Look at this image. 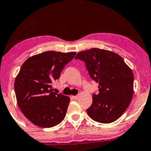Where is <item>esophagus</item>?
I'll use <instances>...</instances> for the list:
<instances>
[{"instance_id": "34e87169", "label": "esophagus", "mask_w": 151, "mask_h": 151, "mask_svg": "<svg viewBox=\"0 0 151 151\" xmlns=\"http://www.w3.org/2000/svg\"><path fill=\"white\" fill-rule=\"evenodd\" d=\"M71 98L73 99V100H77L78 98V96H71Z\"/></svg>"}]
</instances>
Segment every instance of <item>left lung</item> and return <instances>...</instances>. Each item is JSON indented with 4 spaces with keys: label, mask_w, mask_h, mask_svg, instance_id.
<instances>
[{
    "label": "left lung",
    "mask_w": 151,
    "mask_h": 151,
    "mask_svg": "<svg viewBox=\"0 0 151 151\" xmlns=\"http://www.w3.org/2000/svg\"><path fill=\"white\" fill-rule=\"evenodd\" d=\"M86 64L90 77L99 83V93L93 95L87 112L94 121L109 124L129 107L133 94L134 76L122 58L113 51L92 48L76 55Z\"/></svg>",
    "instance_id": "obj_1"
}]
</instances>
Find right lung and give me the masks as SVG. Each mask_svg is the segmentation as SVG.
Returning <instances> with one entry per match:
<instances>
[{
  "instance_id": "obj_1",
  "label": "right lung",
  "mask_w": 151,
  "mask_h": 151,
  "mask_svg": "<svg viewBox=\"0 0 151 151\" xmlns=\"http://www.w3.org/2000/svg\"><path fill=\"white\" fill-rule=\"evenodd\" d=\"M76 54L48 51L29 58L22 64L14 90L20 111L34 124L50 128L65 118L70 98L53 92L51 83L58 79Z\"/></svg>"
}]
</instances>
